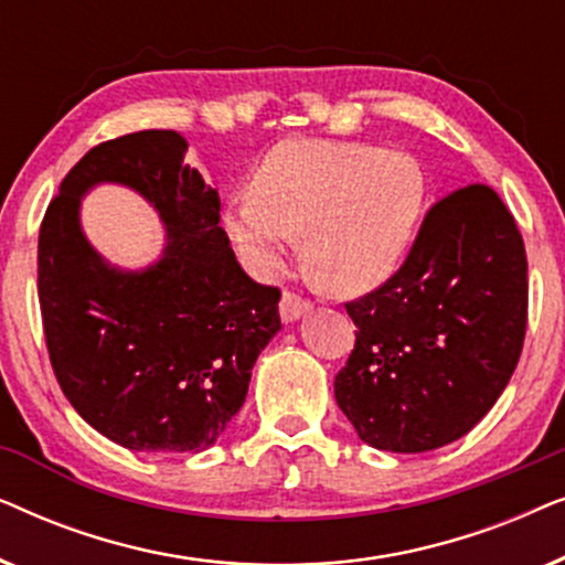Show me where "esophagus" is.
Here are the masks:
<instances>
[{
	"mask_svg": "<svg viewBox=\"0 0 565 565\" xmlns=\"http://www.w3.org/2000/svg\"><path fill=\"white\" fill-rule=\"evenodd\" d=\"M308 311H311V303H308L306 298H300V296H296V292H290V290H285V292H282V300H280V316H282V321H285V323L298 321L300 316H306Z\"/></svg>",
	"mask_w": 565,
	"mask_h": 565,
	"instance_id": "34e87169",
	"label": "esophagus"
}]
</instances>
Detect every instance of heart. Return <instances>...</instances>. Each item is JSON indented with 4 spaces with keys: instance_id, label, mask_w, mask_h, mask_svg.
Returning a JSON list of instances; mask_svg holds the SVG:
<instances>
[{
    "instance_id": "b5f03b06",
    "label": "heart",
    "mask_w": 565,
    "mask_h": 565,
    "mask_svg": "<svg viewBox=\"0 0 565 565\" xmlns=\"http://www.w3.org/2000/svg\"><path fill=\"white\" fill-rule=\"evenodd\" d=\"M424 205L427 174L412 153L296 138L262 159L254 190L228 200L223 223L254 275H275L303 236L311 273L358 292L396 269Z\"/></svg>"
}]
</instances>
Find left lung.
I'll return each mask as SVG.
<instances>
[{
	"instance_id": "1",
	"label": "left lung",
	"mask_w": 565,
	"mask_h": 565,
	"mask_svg": "<svg viewBox=\"0 0 565 565\" xmlns=\"http://www.w3.org/2000/svg\"><path fill=\"white\" fill-rule=\"evenodd\" d=\"M354 350L334 396L362 443L427 452L497 404L527 329V257L514 215L486 184L431 205L408 257L352 303Z\"/></svg>"
}]
</instances>
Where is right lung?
Here are the masks:
<instances>
[{
  "label": "right lung",
  "mask_w": 565,
  "mask_h": 565,
  "mask_svg": "<svg viewBox=\"0 0 565 565\" xmlns=\"http://www.w3.org/2000/svg\"><path fill=\"white\" fill-rule=\"evenodd\" d=\"M174 130L89 149L38 236V298L56 381L89 427L136 452L207 450L244 406L252 367L280 331V290L254 282L221 223L218 190L184 164ZM113 181L166 223V252L120 270L83 236L81 198Z\"/></svg>",
  "instance_id": "obj_1"
}]
</instances>
